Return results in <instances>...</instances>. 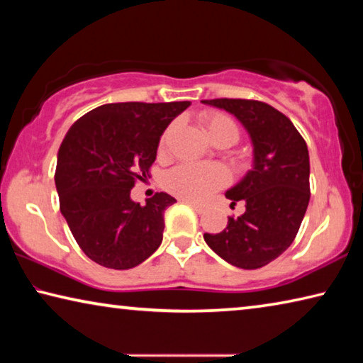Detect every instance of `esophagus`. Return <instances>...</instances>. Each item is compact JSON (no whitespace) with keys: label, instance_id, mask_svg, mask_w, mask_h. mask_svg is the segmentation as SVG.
<instances>
[{"label":"esophagus","instance_id":"1","mask_svg":"<svg viewBox=\"0 0 363 363\" xmlns=\"http://www.w3.org/2000/svg\"><path fill=\"white\" fill-rule=\"evenodd\" d=\"M186 201L187 205H190L194 208V210L196 211V213H205L206 210H208V206L206 205H200V203H195V201H190V200H184Z\"/></svg>","mask_w":363,"mask_h":363}]
</instances>
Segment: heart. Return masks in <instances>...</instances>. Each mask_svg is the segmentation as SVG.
Listing matches in <instances>:
<instances>
[{
    "label": "heart",
    "instance_id": "heart-1",
    "mask_svg": "<svg viewBox=\"0 0 363 363\" xmlns=\"http://www.w3.org/2000/svg\"><path fill=\"white\" fill-rule=\"evenodd\" d=\"M201 125L206 136L214 144H235L238 128L227 115L208 112L201 115ZM229 181L227 171L219 164H179L164 177V187L171 194L190 201H203Z\"/></svg>",
    "mask_w": 363,
    "mask_h": 363
}]
</instances>
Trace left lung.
Returning a JSON list of instances; mask_svg holds the SVG:
<instances>
[{"instance_id":"8db88e82","label":"left lung","mask_w":363,"mask_h":363,"mask_svg":"<svg viewBox=\"0 0 363 363\" xmlns=\"http://www.w3.org/2000/svg\"><path fill=\"white\" fill-rule=\"evenodd\" d=\"M242 123L253 145V164L225 196L245 201L219 233H205L208 247L240 269H259L293 243L309 205V150L288 116L259 101L211 99Z\"/></svg>"}]
</instances>
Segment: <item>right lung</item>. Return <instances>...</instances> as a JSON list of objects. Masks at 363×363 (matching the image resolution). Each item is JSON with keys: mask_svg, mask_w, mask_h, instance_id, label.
Wrapping results in <instances>:
<instances>
[{"mask_svg": "<svg viewBox=\"0 0 363 363\" xmlns=\"http://www.w3.org/2000/svg\"><path fill=\"white\" fill-rule=\"evenodd\" d=\"M184 102H116L91 110L65 134L57 153L60 213L83 253L108 269H133L158 250L167 192L144 206L131 199L136 179L149 176L160 138Z\"/></svg>", "mask_w": 363, "mask_h": 363, "instance_id": "obj_1", "label": "right lung"}]
</instances>
